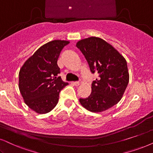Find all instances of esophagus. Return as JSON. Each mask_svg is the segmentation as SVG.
Instances as JSON below:
<instances>
[{"label": "esophagus", "instance_id": "esophagus-1", "mask_svg": "<svg viewBox=\"0 0 153 153\" xmlns=\"http://www.w3.org/2000/svg\"><path fill=\"white\" fill-rule=\"evenodd\" d=\"M73 84L75 86H79V85H80V82H78V81H75V82H73Z\"/></svg>", "mask_w": 153, "mask_h": 153}]
</instances>
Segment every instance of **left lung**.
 Segmentation results:
<instances>
[{
    "instance_id": "8db88e82",
    "label": "left lung",
    "mask_w": 153,
    "mask_h": 153,
    "mask_svg": "<svg viewBox=\"0 0 153 153\" xmlns=\"http://www.w3.org/2000/svg\"><path fill=\"white\" fill-rule=\"evenodd\" d=\"M76 46L85 57L92 73L98 75L92 83L90 95L80 99V103L90 111H106L121 100L128 85L126 61L111 44L96 36L81 39Z\"/></svg>"
}]
</instances>
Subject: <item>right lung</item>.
<instances>
[{
  "mask_svg": "<svg viewBox=\"0 0 153 153\" xmlns=\"http://www.w3.org/2000/svg\"><path fill=\"white\" fill-rule=\"evenodd\" d=\"M70 42L53 40L39 48L19 72V89L25 103L36 113L51 111L59 102L60 91L68 85L61 77L57 61Z\"/></svg>",
  "mask_w": 153,
  "mask_h": 153,
  "instance_id": "add662e5",
  "label": "right lung"
}]
</instances>
